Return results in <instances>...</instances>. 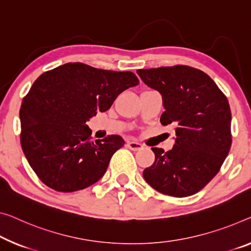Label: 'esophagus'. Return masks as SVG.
<instances>
[{
	"label": "esophagus",
	"mask_w": 251,
	"mask_h": 251,
	"mask_svg": "<svg viewBox=\"0 0 251 251\" xmlns=\"http://www.w3.org/2000/svg\"><path fill=\"white\" fill-rule=\"evenodd\" d=\"M126 146H128V148L133 150V151H137V150H141L144 148V146H142L140 142H137V141H128L126 142Z\"/></svg>",
	"instance_id": "esophagus-1"
}]
</instances>
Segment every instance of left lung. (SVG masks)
Listing matches in <instances>:
<instances>
[{
    "mask_svg": "<svg viewBox=\"0 0 251 251\" xmlns=\"http://www.w3.org/2000/svg\"><path fill=\"white\" fill-rule=\"evenodd\" d=\"M146 85L163 96V126L175 129L172 150L151 148L155 161L144 171L150 186L185 198L201 191L218 174L232 142L228 99L211 77L184 65L138 69Z\"/></svg>",
    "mask_w": 251,
    "mask_h": 251,
    "instance_id": "8db88e82",
    "label": "left lung"
}]
</instances>
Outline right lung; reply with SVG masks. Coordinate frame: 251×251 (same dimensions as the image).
<instances>
[{"instance_id": "obj_1", "label": "right lung", "mask_w": 251, "mask_h": 251, "mask_svg": "<svg viewBox=\"0 0 251 251\" xmlns=\"http://www.w3.org/2000/svg\"><path fill=\"white\" fill-rule=\"evenodd\" d=\"M138 84L132 72L104 71L82 63L61 65L38 77L21 104L20 140L42 183L68 193L84 190L105 174L125 140L117 134L93 140L86 122Z\"/></svg>"}]
</instances>
